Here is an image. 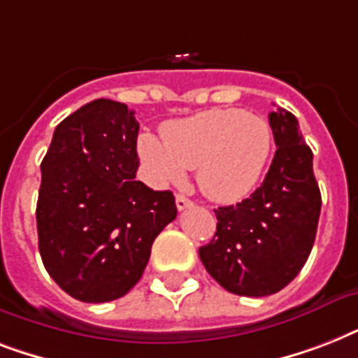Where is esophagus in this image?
I'll use <instances>...</instances> for the list:
<instances>
[{
  "label": "esophagus",
  "mask_w": 358,
  "mask_h": 358,
  "mask_svg": "<svg viewBox=\"0 0 358 358\" xmlns=\"http://www.w3.org/2000/svg\"><path fill=\"white\" fill-rule=\"evenodd\" d=\"M193 206V201L191 199H187V196L184 195H176V208H178L180 212L182 210H185V208H191Z\"/></svg>",
  "instance_id": "1"
}]
</instances>
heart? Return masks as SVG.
<instances>
[{
	"instance_id": "obj_1",
	"label": "heart",
	"mask_w": 358,
	"mask_h": 358,
	"mask_svg": "<svg viewBox=\"0 0 358 358\" xmlns=\"http://www.w3.org/2000/svg\"><path fill=\"white\" fill-rule=\"evenodd\" d=\"M163 141L143 134L137 152L156 184H180L196 169V184L212 201L238 202L250 195L266 171L273 129L243 109H210L162 128Z\"/></svg>"
}]
</instances>
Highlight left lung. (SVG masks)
I'll use <instances>...</instances> for the list:
<instances>
[{
  "label": "left lung",
  "mask_w": 358,
  "mask_h": 358,
  "mask_svg": "<svg viewBox=\"0 0 358 358\" xmlns=\"http://www.w3.org/2000/svg\"><path fill=\"white\" fill-rule=\"evenodd\" d=\"M275 145L258 189L236 206L215 210L217 232L199 249L206 271L230 294L264 297L288 286L316 239L322 195L312 150L286 109L269 113Z\"/></svg>",
  "instance_id": "1"
}]
</instances>
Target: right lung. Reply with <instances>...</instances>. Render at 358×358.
<instances>
[{
    "mask_svg": "<svg viewBox=\"0 0 358 358\" xmlns=\"http://www.w3.org/2000/svg\"><path fill=\"white\" fill-rule=\"evenodd\" d=\"M137 134L126 103L100 98L59 124L41 163L42 264L59 288L83 303L128 294L156 236L176 219L171 191L135 180Z\"/></svg>",
    "mask_w": 358,
    "mask_h": 358,
    "instance_id": "obj_1",
    "label": "right lung"
}]
</instances>
